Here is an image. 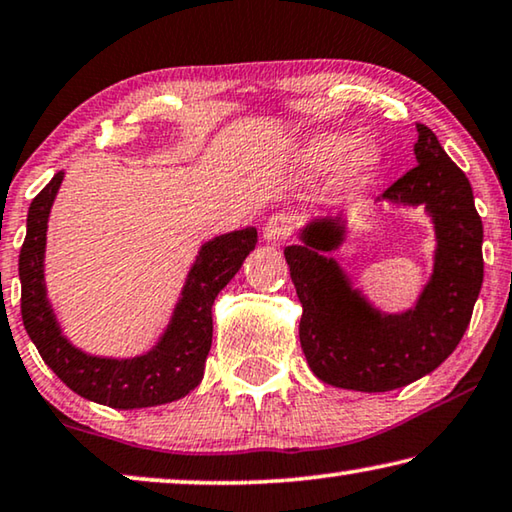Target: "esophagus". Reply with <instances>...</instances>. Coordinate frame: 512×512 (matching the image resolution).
I'll return each mask as SVG.
<instances>
[{
  "mask_svg": "<svg viewBox=\"0 0 512 512\" xmlns=\"http://www.w3.org/2000/svg\"><path fill=\"white\" fill-rule=\"evenodd\" d=\"M296 230V216L289 212L273 214L269 221L264 223V239L266 241H285Z\"/></svg>",
  "mask_w": 512,
  "mask_h": 512,
  "instance_id": "esophagus-1",
  "label": "esophagus"
}]
</instances>
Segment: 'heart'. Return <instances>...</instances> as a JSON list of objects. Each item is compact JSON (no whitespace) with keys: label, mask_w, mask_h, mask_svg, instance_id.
<instances>
[{"label":"heart","mask_w":512,"mask_h":512,"mask_svg":"<svg viewBox=\"0 0 512 512\" xmlns=\"http://www.w3.org/2000/svg\"><path fill=\"white\" fill-rule=\"evenodd\" d=\"M305 159L312 166H332L344 161L346 170L351 173H362L376 166L378 152L369 148V145H355L353 148V136L346 134H321L307 145Z\"/></svg>","instance_id":"obj_1"}]
</instances>
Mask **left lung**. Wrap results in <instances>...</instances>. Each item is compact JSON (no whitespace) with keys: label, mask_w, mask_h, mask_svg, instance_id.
Wrapping results in <instances>:
<instances>
[{"label":"left lung","mask_w":512,"mask_h":512,"mask_svg":"<svg viewBox=\"0 0 512 512\" xmlns=\"http://www.w3.org/2000/svg\"><path fill=\"white\" fill-rule=\"evenodd\" d=\"M419 164L380 198L424 205L435 223L433 278L417 305L403 314H380L348 285L326 253L344 239L342 214L307 225L303 246H287L300 316V348L323 383L389 392L415 383L449 358L472 319L483 285V223L467 175L426 125H417Z\"/></svg>","instance_id":"obj_1"}]
</instances>
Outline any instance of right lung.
I'll return each instance as SVG.
<instances>
[{"label":"right lung","mask_w":512,"mask_h":512,"mask_svg":"<svg viewBox=\"0 0 512 512\" xmlns=\"http://www.w3.org/2000/svg\"><path fill=\"white\" fill-rule=\"evenodd\" d=\"M63 173L31 200L27 237L20 248V310L27 335L36 344L40 358L72 392L88 401L118 410L150 408L182 399L198 387L212 348V305L243 259L255 248L257 230H234L202 246L186 280L180 303L161 342L150 353L132 360L93 358L77 351L61 335L52 307L45 296V232L47 216Z\"/></svg>","instance_id":"obj_1"}]
</instances>
